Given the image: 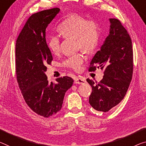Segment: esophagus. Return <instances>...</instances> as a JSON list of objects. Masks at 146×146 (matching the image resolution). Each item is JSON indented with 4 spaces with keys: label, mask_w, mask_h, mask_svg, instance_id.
Wrapping results in <instances>:
<instances>
[{
    "label": "esophagus",
    "mask_w": 146,
    "mask_h": 146,
    "mask_svg": "<svg viewBox=\"0 0 146 146\" xmlns=\"http://www.w3.org/2000/svg\"><path fill=\"white\" fill-rule=\"evenodd\" d=\"M86 82V81L84 79V78H76L74 80L75 84H84Z\"/></svg>",
    "instance_id": "obj_1"
}]
</instances>
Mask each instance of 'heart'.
Instances as JSON below:
<instances>
[{
	"label": "heart",
	"mask_w": 146,
	"mask_h": 146,
	"mask_svg": "<svg viewBox=\"0 0 146 146\" xmlns=\"http://www.w3.org/2000/svg\"><path fill=\"white\" fill-rule=\"evenodd\" d=\"M58 31L66 38H75L76 46L87 53H92L97 46L100 37L99 29L93 20H87L82 15H72L58 27ZM48 45L50 51L54 54L59 53L60 42L57 36H51ZM84 61V57L78 53L64 60L63 64L68 68L79 70Z\"/></svg>",
	"instance_id": "b5f03b06"
}]
</instances>
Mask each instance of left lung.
Wrapping results in <instances>:
<instances>
[{"mask_svg":"<svg viewBox=\"0 0 146 146\" xmlns=\"http://www.w3.org/2000/svg\"><path fill=\"white\" fill-rule=\"evenodd\" d=\"M110 32L91 62L89 70L96 66L104 69L99 83L87 79L92 87L89 102L96 110L107 112L125 97L131 82L133 72L132 40L121 23L115 18L109 19Z\"/></svg>","mask_w":146,"mask_h":146,"instance_id":"left-lung-1","label":"left lung"}]
</instances>
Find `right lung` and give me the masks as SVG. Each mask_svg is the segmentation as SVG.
Instances as JSON below:
<instances>
[{"instance_id": "obj_1", "label": "right lung", "mask_w": 146, "mask_h": 146, "mask_svg": "<svg viewBox=\"0 0 146 146\" xmlns=\"http://www.w3.org/2000/svg\"><path fill=\"white\" fill-rule=\"evenodd\" d=\"M60 9L43 10L27 21L15 44L17 83L28 106L33 111L48 117L60 110L66 92L74 80L68 76L48 82L46 65L53 60L46 40V29Z\"/></svg>"}]
</instances>
